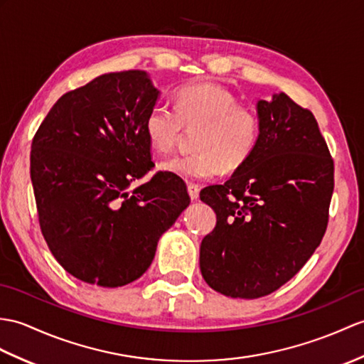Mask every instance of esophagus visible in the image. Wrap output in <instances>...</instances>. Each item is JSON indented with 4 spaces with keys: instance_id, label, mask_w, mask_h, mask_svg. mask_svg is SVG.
Wrapping results in <instances>:
<instances>
[{
    "instance_id": "34e87169",
    "label": "esophagus",
    "mask_w": 364,
    "mask_h": 364,
    "mask_svg": "<svg viewBox=\"0 0 364 364\" xmlns=\"http://www.w3.org/2000/svg\"><path fill=\"white\" fill-rule=\"evenodd\" d=\"M188 192H189L191 200H197L198 198V193H200V188H198L197 184H189L188 186Z\"/></svg>"
}]
</instances>
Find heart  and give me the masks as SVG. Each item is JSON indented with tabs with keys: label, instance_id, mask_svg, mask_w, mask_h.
Returning a JSON list of instances; mask_svg holds the SVG:
<instances>
[{
	"label": "heart",
	"instance_id": "heart-1",
	"mask_svg": "<svg viewBox=\"0 0 364 364\" xmlns=\"http://www.w3.org/2000/svg\"><path fill=\"white\" fill-rule=\"evenodd\" d=\"M173 108L151 107L144 119L150 147L168 154L180 139L181 129H200L193 141L197 154L175 156L159 164L163 172L183 180H209L225 171H237L255 154L260 121L255 109L239 105L232 92L200 83L176 91Z\"/></svg>",
	"mask_w": 364,
	"mask_h": 364
}]
</instances>
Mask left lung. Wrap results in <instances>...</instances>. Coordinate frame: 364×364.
I'll list each match as a JSON object with an SVG mask.
<instances>
[{
	"label": "left lung",
	"instance_id": "obj_1",
	"mask_svg": "<svg viewBox=\"0 0 364 364\" xmlns=\"http://www.w3.org/2000/svg\"><path fill=\"white\" fill-rule=\"evenodd\" d=\"M260 136L248 163L200 192L217 225L200 247L203 279L256 299L296 274L319 247L333 192V159L315 116L285 95L257 100Z\"/></svg>",
	"mask_w": 364,
	"mask_h": 364
}]
</instances>
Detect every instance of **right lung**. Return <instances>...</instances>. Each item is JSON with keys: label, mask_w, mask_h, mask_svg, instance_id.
Masks as SVG:
<instances>
[{"label": "right lung", "mask_w": 364, "mask_h": 364, "mask_svg": "<svg viewBox=\"0 0 364 364\" xmlns=\"http://www.w3.org/2000/svg\"><path fill=\"white\" fill-rule=\"evenodd\" d=\"M158 97L146 71L102 74L58 99L33 136L41 232L83 282L114 289L136 281L189 206L184 181L168 172L129 191L154 167L144 119Z\"/></svg>", "instance_id": "add662e5"}]
</instances>
